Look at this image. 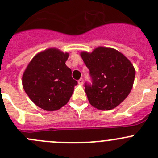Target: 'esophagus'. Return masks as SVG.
<instances>
[{"instance_id": "1", "label": "esophagus", "mask_w": 158, "mask_h": 158, "mask_svg": "<svg viewBox=\"0 0 158 158\" xmlns=\"http://www.w3.org/2000/svg\"><path fill=\"white\" fill-rule=\"evenodd\" d=\"M78 82H79V85H82V84H83V79H79V81H78Z\"/></svg>"}]
</instances>
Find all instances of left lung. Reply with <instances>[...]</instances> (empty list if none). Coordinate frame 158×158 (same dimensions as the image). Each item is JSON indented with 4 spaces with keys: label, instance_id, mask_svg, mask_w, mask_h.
Returning a JSON list of instances; mask_svg holds the SVG:
<instances>
[{
    "label": "left lung",
    "instance_id": "left-lung-1",
    "mask_svg": "<svg viewBox=\"0 0 158 158\" xmlns=\"http://www.w3.org/2000/svg\"><path fill=\"white\" fill-rule=\"evenodd\" d=\"M89 69L93 84H85L89 102L99 110H110L120 105L131 93L135 69L131 61L117 50L99 46L92 52L80 53Z\"/></svg>",
    "mask_w": 158,
    "mask_h": 158
}]
</instances>
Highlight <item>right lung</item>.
Returning a JSON list of instances; mask_svg holds the SVG:
<instances>
[{"instance_id": "right-lung-1", "label": "right lung", "mask_w": 158, "mask_h": 158, "mask_svg": "<svg viewBox=\"0 0 158 158\" xmlns=\"http://www.w3.org/2000/svg\"><path fill=\"white\" fill-rule=\"evenodd\" d=\"M68 52L56 48L38 53L31 60L22 76V85L31 100L47 111H55L65 105L77 82L65 65Z\"/></svg>"}]
</instances>
